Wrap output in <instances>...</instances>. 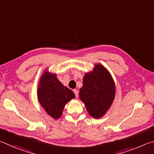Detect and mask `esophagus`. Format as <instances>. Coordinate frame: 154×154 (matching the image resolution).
<instances>
[{"instance_id":"esophagus-1","label":"esophagus","mask_w":154,"mask_h":154,"mask_svg":"<svg viewBox=\"0 0 154 154\" xmlns=\"http://www.w3.org/2000/svg\"><path fill=\"white\" fill-rule=\"evenodd\" d=\"M74 93L75 95V97H79V91H78L76 89H74Z\"/></svg>"}]
</instances>
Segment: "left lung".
<instances>
[{
	"label": "left lung",
	"mask_w": 154,
	"mask_h": 154,
	"mask_svg": "<svg viewBox=\"0 0 154 154\" xmlns=\"http://www.w3.org/2000/svg\"><path fill=\"white\" fill-rule=\"evenodd\" d=\"M79 95L91 116L96 119L103 116L115 97L114 80L106 67L97 64L92 72L86 73Z\"/></svg>",
	"instance_id": "obj_1"
}]
</instances>
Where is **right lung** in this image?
<instances>
[{"mask_svg":"<svg viewBox=\"0 0 154 154\" xmlns=\"http://www.w3.org/2000/svg\"><path fill=\"white\" fill-rule=\"evenodd\" d=\"M75 97L69 88L62 85L55 74L43 73L38 88V99L41 106L54 119L60 118L66 104Z\"/></svg>","mask_w":154,"mask_h":154,"instance_id":"obj_1","label":"right lung"}]
</instances>
